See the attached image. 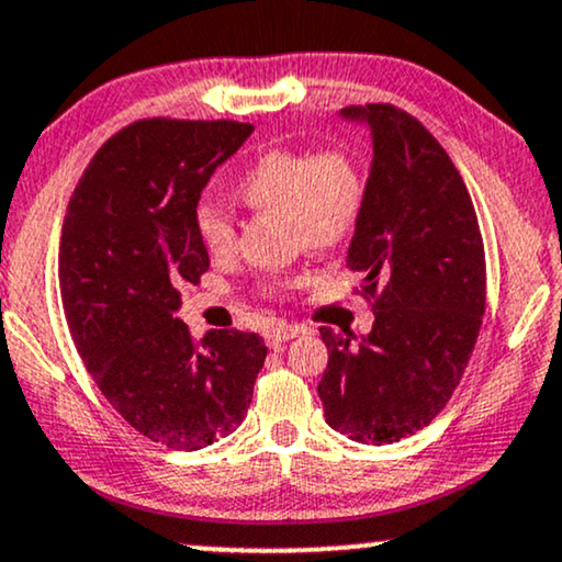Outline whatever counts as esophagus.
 <instances>
[{"label": "esophagus", "mask_w": 562, "mask_h": 562, "mask_svg": "<svg viewBox=\"0 0 562 562\" xmlns=\"http://www.w3.org/2000/svg\"><path fill=\"white\" fill-rule=\"evenodd\" d=\"M308 329L305 326H297V324H280L277 329H272L267 334V342L272 347H280L282 342H290V339H295L297 334H305Z\"/></svg>", "instance_id": "1"}]
</instances>
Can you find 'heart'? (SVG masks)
Returning a JSON list of instances; mask_svg holds the SVG:
<instances>
[{"label": "heart", "mask_w": 562, "mask_h": 562, "mask_svg": "<svg viewBox=\"0 0 562 562\" xmlns=\"http://www.w3.org/2000/svg\"><path fill=\"white\" fill-rule=\"evenodd\" d=\"M236 196L248 210L288 217L297 246L326 251L345 244L366 210V170L345 147L329 150H269L244 170ZM196 233L212 257H231L236 228L212 202L196 207Z\"/></svg>", "instance_id": "obj_1"}]
</instances>
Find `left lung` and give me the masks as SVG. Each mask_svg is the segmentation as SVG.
Segmentation results:
<instances>
[{
	"instance_id": "obj_1",
	"label": "left lung",
	"mask_w": 562,
	"mask_h": 562,
	"mask_svg": "<svg viewBox=\"0 0 562 562\" xmlns=\"http://www.w3.org/2000/svg\"><path fill=\"white\" fill-rule=\"evenodd\" d=\"M342 116L373 137L347 267L366 274L375 322L358 342L322 326L318 396L329 428L381 446L430 425L459 386L485 314V248L457 166L415 116L389 103Z\"/></svg>"
}]
</instances>
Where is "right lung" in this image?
Instances as JSON below:
<instances>
[{
  "label": "right lung",
  "instance_id": "obj_1",
  "mask_svg": "<svg viewBox=\"0 0 562 562\" xmlns=\"http://www.w3.org/2000/svg\"><path fill=\"white\" fill-rule=\"evenodd\" d=\"M254 132L240 122L142 119L85 168L59 240V288L77 352L134 430L196 451L244 423L267 345L176 318L179 290L210 269L196 204Z\"/></svg>",
  "mask_w": 562,
  "mask_h": 562
}]
</instances>
